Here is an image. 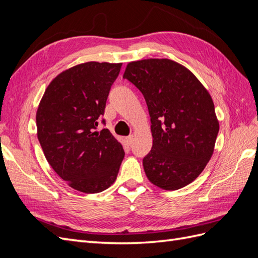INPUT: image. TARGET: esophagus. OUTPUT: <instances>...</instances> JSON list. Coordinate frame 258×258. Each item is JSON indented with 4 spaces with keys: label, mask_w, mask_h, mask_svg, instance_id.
Returning <instances> with one entry per match:
<instances>
[{
    "label": "esophagus",
    "mask_w": 258,
    "mask_h": 258,
    "mask_svg": "<svg viewBox=\"0 0 258 258\" xmlns=\"http://www.w3.org/2000/svg\"><path fill=\"white\" fill-rule=\"evenodd\" d=\"M124 141H126L127 144H132V142H134V135H130L129 137H126L124 138Z\"/></svg>",
    "instance_id": "esophagus-1"
}]
</instances>
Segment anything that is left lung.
<instances>
[{
    "mask_svg": "<svg viewBox=\"0 0 258 258\" xmlns=\"http://www.w3.org/2000/svg\"><path fill=\"white\" fill-rule=\"evenodd\" d=\"M123 79L143 93L151 116L153 147L143 159L148 181L165 190L190 184L212 157L220 130L209 91L166 58L129 62Z\"/></svg>",
    "mask_w": 258,
    "mask_h": 258,
    "instance_id": "obj_1",
    "label": "left lung"
}]
</instances>
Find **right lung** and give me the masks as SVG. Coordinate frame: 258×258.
<instances>
[{
    "instance_id": "right-lung-1",
    "label": "right lung",
    "mask_w": 258,
    "mask_h": 258,
    "mask_svg": "<svg viewBox=\"0 0 258 258\" xmlns=\"http://www.w3.org/2000/svg\"><path fill=\"white\" fill-rule=\"evenodd\" d=\"M121 64L89 61L64 70L49 83L37 107L36 135L46 160L82 192L108 188L124 157L110 130H96Z\"/></svg>"
}]
</instances>
